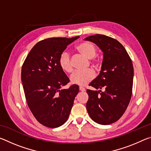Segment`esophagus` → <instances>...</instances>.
Wrapping results in <instances>:
<instances>
[{
  "label": "esophagus",
  "instance_id": "34e87169",
  "mask_svg": "<svg viewBox=\"0 0 151 151\" xmlns=\"http://www.w3.org/2000/svg\"><path fill=\"white\" fill-rule=\"evenodd\" d=\"M79 91H82V92H84V91H85V88L82 87V86H80V87H79Z\"/></svg>",
  "mask_w": 151,
  "mask_h": 151
}]
</instances>
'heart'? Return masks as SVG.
Returning <instances> with one entry per match:
<instances>
[{
  "label": "heart",
  "instance_id": "1",
  "mask_svg": "<svg viewBox=\"0 0 151 151\" xmlns=\"http://www.w3.org/2000/svg\"><path fill=\"white\" fill-rule=\"evenodd\" d=\"M76 49L88 59L94 58L96 54V48L95 46L89 42H83L76 47ZM93 63L96 66H98V61L94 60ZM58 64L62 70L64 72L70 73L73 71V66L69 53L64 51L58 59ZM94 73L93 70L88 69L86 70H76L70 76V82L74 85L79 86H85L93 80L94 77Z\"/></svg>",
  "mask_w": 151,
  "mask_h": 151
}]
</instances>
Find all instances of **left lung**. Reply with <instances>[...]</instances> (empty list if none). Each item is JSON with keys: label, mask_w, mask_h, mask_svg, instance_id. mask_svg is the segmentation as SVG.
<instances>
[{"label": "left lung", "mask_w": 151, "mask_h": 151, "mask_svg": "<svg viewBox=\"0 0 151 151\" xmlns=\"http://www.w3.org/2000/svg\"><path fill=\"white\" fill-rule=\"evenodd\" d=\"M85 40L94 42L103 52L100 73L89 84L96 90L86 91V110L94 122L112 124L122 116L131 101L134 76L132 60L116 39L95 35Z\"/></svg>", "instance_id": "8db88e82"}]
</instances>
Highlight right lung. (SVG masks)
<instances>
[{"label":"right lung","instance_id":"add662e5","mask_svg":"<svg viewBox=\"0 0 151 151\" xmlns=\"http://www.w3.org/2000/svg\"><path fill=\"white\" fill-rule=\"evenodd\" d=\"M78 38L41 40L30 50L22 65L21 81L28 106L45 127L57 128L67 121L78 93L76 85L60 90L70 81L58 64L61 53Z\"/></svg>","mask_w":151,"mask_h":151}]
</instances>
